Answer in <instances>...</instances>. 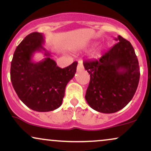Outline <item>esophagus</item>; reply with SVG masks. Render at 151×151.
Returning a JSON list of instances; mask_svg holds the SVG:
<instances>
[{"label":"esophagus","instance_id":"34e87169","mask_svg":"<svg viewBox=\"0 0 151 151\" xmlns=\"http://www.w3.org/2000/svg\"><path fill=\"white\" fill-rule=\"evenodd\" d=\"M83 68H84V66H83L82 63H81V62H79V63H78V65H77V71H80L81 70H83Z\"/></svg>","mask_w":151,"mask_h":151}]
</instances>
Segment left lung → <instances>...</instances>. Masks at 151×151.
Listing matches in <instances>:
<instances>
[{
	"mask_svg": "<svg viewBox=\"0 0 151 151\" xmlns=\"http://www.w3.org/2000/svg\"><path fill=\"white\" fill-rule=\"evenodd\" d=\"M116 44L99 60L83 62L90 74L85 99L94 110L115 113L126 106L134 96L140 79V69L129 41L119 35Z\"/></svg>",
	"mask_w": 151,
	"mask_h": 151,
	"instance_id": "1",
	"label": "left lung"
}]
</instances>
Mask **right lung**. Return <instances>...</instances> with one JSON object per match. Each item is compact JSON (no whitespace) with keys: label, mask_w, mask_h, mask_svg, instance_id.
I'll use <instances>...</instances> for the list:
<instances>
[{"label":"right lung","mask_w":151,"mask_h":151,"mask_svg":"<svg viewBox=\"0 0 151 151\" xmlns=\"http://www.w3.org/2000/svg\"><path fill=\"white\" fill-rule=\"evenodd\" d=\"M44 43L42 33L35 32L26 36L15 49L10 67V79L19 99L39 112L53 111L62 105L66 86L74 77L77 66L74 62L65 68L59 67ZM42 51L46 58L34 63V52Z\"/></svg>","instance_id":"add662e5"}]
</instances>
